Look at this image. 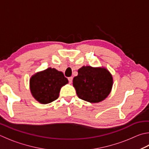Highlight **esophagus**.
Returning a JSON list of instances; mask_svg holds the SVG:
<instances>
[{
  "mask_svg": "<svg viewBox=\"0 0 149 149\" xmlns=\"http://www.w3.org/2000/svg\"><path fill=\"white\" fill-rule=\"evenodd\" d=\"M68 79L69 83H72V80H73V77H70L68 78Z\"/></svg>",
  "mask_w": 149,
  "mask_h": 149,
  "instance_id": "1",
  "label": "esophagus"
}]
</instances>
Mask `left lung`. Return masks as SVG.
<instances>
[{
    "mask_svg": "<svg viewBox=\"0 0 149 149\" xmlns=\"http://www.w3.org/2000/svg\"><path fill=\"white\" fill-rule=\"evenodd\" d=\"M73 79V86L80 99L98 103L109 96L113 87L111 74L105 67L83 66Z\"/></svg>",
    "mask_w": 149,
    "mask_h": 149,
    "instance_id": "left-lung-1",
    "label": "left lung"
}]
</instances>
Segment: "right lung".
I'll return each instance as SVG.
<instances>
[{
  "mask_svg": "<svg viewBox=\"0 0 149 149\" xmlns=\"http://www.w3.org/2000/svg\"><path fill=\"white\" fill-rule=\"evenodd\" d=\"M68 83L64 74L55 68H48L32 75L30 79L32 96L42 104H47L58 98L62 86Z\"/></svg>",
  "mask_w": 149,
  "mask_h": 149,
  "instance_id": "add662e5",
  "label": "right lung"
}]
</instances>
